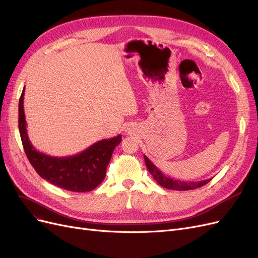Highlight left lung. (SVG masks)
Wrapping results in <instances>:
<instances>
[{
	"label": "left lung",
	"instance_id": "left-lung-1",
	"mask_svg": "<svg viewBox=\"0 0 258 258\" xmlns=\"http://www.w3.org/2000/svg\"><path fill=\"white\" fill-rule=\"evenodd\" d=\"M144 161H145V165H147L149 172L151 173V175L153 176V178L157 182H158L163 187L175 189V191H188V189L198 188L200 186L207 184L212 179V178L206 179V180H200V181L178 180V179H173V178H170L169 176H165L145 155H144Z\"/></svg>",
	"mask_w": 258,
	"mask_h": 258
}]
</instances>
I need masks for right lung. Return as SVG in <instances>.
Wrapping results in <instances>:
<instances>
[{"label":"right lung","instance_id":"add662e5","mask_svg":"<svg viewBox=\"0 0 258 258\" xmlns=\"http://www.w3.org/2000/svg\"><path fill=\"white\" fill-rule=\"evenodd\" d=\"M24 91L19 101V131L25 154L33 169L48 182L71 192H91L103 181L107 165L121 135L100 140L83 152L67 157H53L37 151L26 130Z\"/></svg>","mask_w":258,"mask_h":258}]
</instances>
